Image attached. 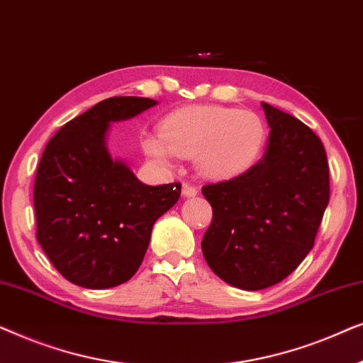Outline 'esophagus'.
<instances>
[{"instance_id": "1", "label": "esophagus", "mask_w": 363, "mask_h": 363, "mask_svg": "<svg viewBox=\"0 0 363 363\" xmlns=\"http://www.w3.org/2000/svg\"><path fill=\"white\" fill-rule=\"evenodd\" d=\"M182 193H183V196L191 198V196H196V195H198V190H196V186L190 185V183H183Z\"/></svg>"}]
</instances>
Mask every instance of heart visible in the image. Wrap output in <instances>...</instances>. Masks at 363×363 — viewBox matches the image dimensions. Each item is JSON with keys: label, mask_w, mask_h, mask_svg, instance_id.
<instances>
[{"label": "heart", "mask_w": 363, "mask_h": 363, "mask_svg": "<svg viewBox=\"0 0 363 363\" xmlns=\"http://www.w3.org/2000/svg\"><path fill=\"white\" fill-rule=\"evenodd\" d=\"M267 140L259 113L225 106H190L163 118L160 137L147 135L143 148L163 163L193 157L200 175L230 180L255 165Z\"/></svg>", "instance_id": "1"}]
</instances>
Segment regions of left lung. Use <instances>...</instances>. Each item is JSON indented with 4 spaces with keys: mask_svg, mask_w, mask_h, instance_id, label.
Returning a JSON list of instances; mask_svg holds the SVG:
<instances>
[{
    "mask_svg": "<svg viewBox=\"0 0 363 363\" xmlns=\"http://www.w3.org/2000/svg\"><path fill=\"white\" fill-rule=\"evenodd\" d=\"M271 128L250 170L201 188L213 220L201 241L218 277L245 291L266 289L309 255L329 205V163L320 138L299 118L261 102Z\"/></svg>",
    "mask_w": 363,
    "mask_h": 363,
    "instance_id": "8db88e82",
    "label": "left lung"
}]
</instances>
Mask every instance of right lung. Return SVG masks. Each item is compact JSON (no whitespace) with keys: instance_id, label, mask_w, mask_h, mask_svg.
<instances>
[{"instance_id":"obj_1","label":"right lung","mask_w":363,"mask_h":363,"mask_svg":"<svg viewBox=\"0 0 363 363\" xmlns=\"http://www.w3.org/2000/svg\"><path fill=\"white\" fill-rule=\"evenodd\" d=\"M157 106L111 97L57 130L34 180L36 238L72 284L107 289L130 279L145 256L153 223L180 198V183L150 186L107 148L111 122Z\"/></svg>"}]
</instances>
